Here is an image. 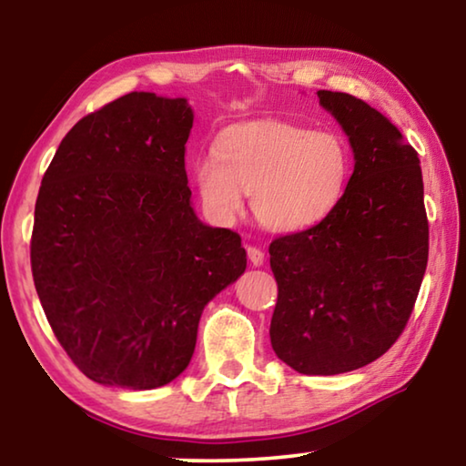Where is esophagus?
<instances>
[{
	"instance_id": "obj_1",
	"label": "esophagus",
	"mask_w": 466,
	"mask_h": 466,
	"mask_svg": "<svg viewBox=\"0 0 466 466\" xmlns=\"http://www.w3.org/2000/svg\"><path fill=\"white\" fill-rule=\"evenodd\" d=\"M248 260H250V263L254 265V267H260L263 265V260H265V252L260 250V248H257V246H248Z\"/></svg>"
}]
</instances>
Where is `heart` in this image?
<instances>
[{
    "mask_svg": "<svg viewBox=\"0 0 466 466\" xmlns=\"http://www.w3.org/2000/svg\"><path fill=\"white\" fill-rule=\"evenodd\" d=\"M352 150L341 133L260 120L233 125L214 152L193 163L203 206L216 220L244 212V193L260 227L299 233L329 218L352 177Z\"/></svg>",
    "mask_w": 466,
    "mask_h": 466,
    "instance_id": "obj_1",
    "label": "heart"
}]
</instances>
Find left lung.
Instances as JSON below:
<instances>
[{
	"instance_id": "obj_1",
	"label": "left lung",
	"mask_w": 466,
	"mask_h": 466,
	"mask_svg": "<svg viewBox=\"0 0 466 466\" xmlns=\"http://www.w3.org/2000/svg\"><path fill=\"white\" fill-rule=\"evenodd\" d=\"M354 150V174L329 218L269 246L278 303L271 348L303 375L354 371L403 333L429 260L418 152L375 107L318 91Z\"/></svg>"
}]
</instances>
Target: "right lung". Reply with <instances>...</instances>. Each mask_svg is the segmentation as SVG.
<instances>
[{"label":"right lung","mask_w":466,"mask_h":466,"mask_svg":"<svg viewBox=\"0 0 466 466\" xmlns=\"http://www.w3.org/2000/svg\"><path fill=\"white\" fill-rule=\"evenodd\" d=\"M190 129L187 99L123 95L69 129L42 177L34 284L61 348L97 384L176 380L203 308L246 271L239 235L190 208Z\"/></svg>","instance_id":"1"}]
</instances>
